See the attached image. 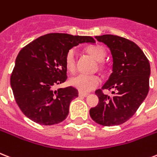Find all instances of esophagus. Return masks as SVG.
Instances as JSON below:
<instances>
[{
  "label": "esophagus",
  "instance_id": "esophagus-1",
  "mask_svg": "<svg viewBox=\"0 0 157 157\" xmlns=\"http://www.w3.org/2000/svg\"><path fill=\"white\" fill-rule=\"evenodd\" d=\"M89 94L87 93H83V92H79V96L80 97H87Z\"/></svg>",
  "mask_w": 157,
  "mask_h": 157
}]
</instances>
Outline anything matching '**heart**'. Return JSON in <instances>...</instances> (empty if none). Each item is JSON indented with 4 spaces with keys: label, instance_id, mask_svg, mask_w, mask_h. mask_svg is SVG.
<instances>
[{
    "label": "heart",
    "instance_id": "1",
    "mask_svg": "<svg viewBox=\"0 0 157 157\" xmlns=\"http://www.w3.org/2000/svg\"><path fill=\"white\" fill-rule=\"evenodd\" d=\"M87 52L90 56L94 57L96 60L101 61L105 56V50L100 45H94L88 47L86 49ZM65 64L67 69L71 72L76 70V51L71 49L67 52L65 57ZM100 68H104L105 64L103 63H99ZM101 83V79L97 75H86L77 74L71 77L69 84L72 87L76 88L81 92L88 93L92 91Z\"/></svg>",
    "mask_w": 157,
    "mask_h": 157
}]
</instances>
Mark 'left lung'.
I'll return each instance as SVG.
<instances>
[{
    "mask_svg": "<svg viewBox=\"0 0 157 157\" xmlns=\"http://www.w3.org/2000/svg\"><path fill=\"white\" fill-rule=\"evenodd\" d=\"M110 50L112 73L101 89H114L110 98L101 90L95 94L99 98L97 106L91 108L92 119L102 126L111 127L132 118L146 98L151 73L149 61L134 42L123 37L104 34L95 37Z\"/></svg>",
    "mask_w": 157,
    "mask_h": 157,
    "instance_id": "obj_1",
    "label": "left lung"
}]
</instances>
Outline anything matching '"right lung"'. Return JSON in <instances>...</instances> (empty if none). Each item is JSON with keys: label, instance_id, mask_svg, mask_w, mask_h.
I'll return each instance as SVG.
<instances>
[{"label": "right lung", "instance_id": "add662e5", "mask_svg": "<svg viewBox=\"0 0 157 157\" xmlns=\"http://www.w3.org/2000/svg\"><path fill=\"white\" fill-rule=\"evenodd\" d=\"M95 43L90 36L52 33L39 37L20 51L10 77L17 104L30 120L41 125L63 122L69 105L78 97L70 86L54 90L67 79L65 57L80 43Z\"/></svg>", "mask_w": 157, "mask_h": 157}]
</instances>
